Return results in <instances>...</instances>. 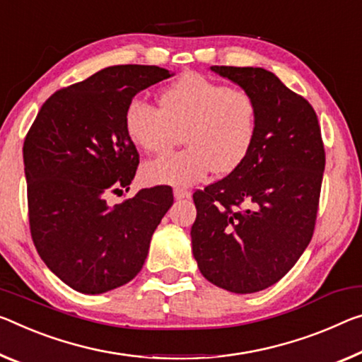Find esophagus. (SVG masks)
I'll return each mask as SVG.
<instances>
[{
    "mask_svg": "<svg viewBox=\"0 0 362 362\" xmlns=\"http://www.w3.org/2000/svg\"><path fill=\"white\" fill-rule=\"evenodd\" d=\"M190 190H185V188H175L174 190V197L175 199H183V198H190Z\"/></svg>",
    "mask_w": 362,
    "mask_h": 362,
    "instance_id": "obj_1",
    "label": "esophagus"
}]
</instances>
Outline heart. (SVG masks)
Segmentation results:
<instances>
[{
    "instance_id": "obj_1",
    "label": "heart",
    "mask_w": 362,
    "mask_h": 362,
    "mask_svg": "<svg viewBox=\"0 0 362 362\" xmlns=\"http://www.w3.org/2000/svg\"><path fill=\"white\" fill-rule=\"evenodd\" d=\"M160 109L132 100L125 109V132L148 153H164L180 143L179 153L143 165L151 185L188 187L214 169L228 174L243 164L255 145L259 109L253 95L199 74H185L160 93Z\"/></svg>"
}]
</instances>
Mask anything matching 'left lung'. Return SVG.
<instances>
[{"label": "left lung", "mask_w": 362, "mask_h": 362, "mask_svg": "<svg viewBox=\"0 0 362 362\" xmlns=\"http://www.w3.org/2000/svg\"><path fill=\"white\" fill-rule=\"evenodd\" d=\"M253 95L255 145L243 164L193 193L192 250L204 279L232 293L279 282L306 250L317 219L325 150L309 101L262 67L212 66Z\"/></svg>", "instance_id": "1"}]
</instances>
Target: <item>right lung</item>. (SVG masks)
I'll use <instances>...</instances> for the list:
<instances>
[{"instance_id": "1", "label": "right lung", "mask_w": 362, "mask_h": 362, "mask_svg": "<svg viewBox=\"0 0 362 362\" xmlns=\"http://www.w3.org/2000/svg\"><path fill=\"white\" fill-rule=\"evenodd\" d=\"M158 66H112L57 90L24 141L28 223L48 269L71 288L98 295L141 271L150 242L174 203L169 185L129 192L140 154L124 116L136 93L169 78Z\"/></svg>"}]
</instances>
